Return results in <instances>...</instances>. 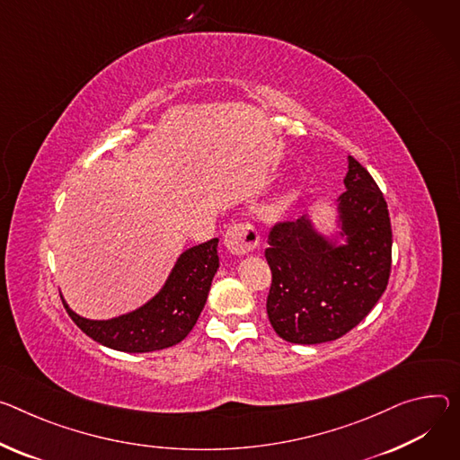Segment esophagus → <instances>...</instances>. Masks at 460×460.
<instances>
[{
    "mask_svg": "<svg viewBox=\"0 0 460 460\" xmlns=\"http://www.w3.org/2000/svg\"><path fill=\"white\" fill-rule=\"evenodd\" d=\"M259 233L253 226L249 224H234L229 227V231L224 236L226 247L229 249V253L236 257H243L249 252H253L259 243Z\"/></svg>",
    "mask_w": 460,
    "mask_h": 460,
    "instance_id": "34e87169",
    "label": "esophagus"
}]
</instances>
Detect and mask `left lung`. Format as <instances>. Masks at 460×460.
Returning a JSON list of instances; mask_svg holds the SVG:
<instances>
[{
  "label": "left lung",
  "mask_w": 460,
  "mask_h": 460,
  "mask_svg": "<svg viewBox=\"0 0 460 460\" xmlns=\"http://www.w3.org/2000/svg\"><path fill=\"white\" fill-rule=\"evenodd\" d=\"M343 183L347 190L332 205L328 231L305 215L270 233L266 261L273 280L266 308L288 343L317 345L345 336L387 288L393 231L385 198L352 155Z\"/></svg>",
  "instance_id": "8db88e82"
}]
</instances>
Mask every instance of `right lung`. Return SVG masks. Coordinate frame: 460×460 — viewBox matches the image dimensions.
<instances>
[{
    "instance_id": "obj_1",
    "label": "right lung",
    "mask_w": 460,
    "mask_h": 460,
    "mask_svg": "<svg viewBox=\"0 0 460 460\" xmlns=\"http://www.w3.org/2000/svg\"><path fill=\"white\" fill-rule=\"evenodd\" d=\"M218 238L185 249L157 294L139 308L111 319H88L62 303L75 324L97 343L130 354L163 350L183 341L194 328L215 273Z\"/></svg>"
}]
</instances>
